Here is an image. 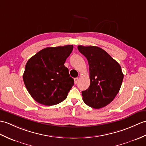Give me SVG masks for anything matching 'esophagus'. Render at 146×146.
<instances>
[{
	"mask_svg": "<svg viewBox=\"0 0 146 146\" xmlns=\"http://www.w3.org/2000/svg\"><path fill=\"white\" fill-rule=\"evenodd\" d=\"M74 84H76L78 83V78H75L74 79Z\"/></svg>",
	"mask_w": 146,
	"mask_h": 146,
	"instance_id": "1",
	"label": "esophagus"
}]
</instances>
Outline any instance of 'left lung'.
Wrapping results in <instances>:
<instances>
[{"label":"left lung","mask_w":146,"mask_h":146,"mask_svg":"<svg viewBox=\"0 0 146 146\" xmlns=\"http://www.w3.org/2000/svg\"><path fill=\"white\" fill-rule=\"evenodd\" d=\"M78 49L89 64L90 85L82 91L83 101L95 109L107 106L121 88L124 74L120 65L98 46L78 45Z\"/></svg>","instance_id":"1"}]
</instances>
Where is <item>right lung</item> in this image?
Masks as SVG:
<instances>
[{
    "label": "right lung",
    "mask_w": 146,
    "mask_h": 146,
    "mask_svg": "<svg viewBox=\"0 0 146 146\" xmlns=\"http://www.w3.org/2000/svg\"><path fill=\"white\" fill-rule=\"evenodd\" d=\"M73 46L47 47L28 60L23 80L27 91L38 103L53 106L65 100L74 84L64 65Z\"/></svg>",
    "instance_id": "obj_1"
}]
</instances>
